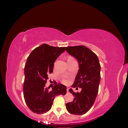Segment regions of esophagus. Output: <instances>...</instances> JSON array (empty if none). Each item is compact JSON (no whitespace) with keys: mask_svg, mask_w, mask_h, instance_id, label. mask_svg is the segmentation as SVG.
I'll list each match as a JSON object with an SVG mask.
<instances>
[{"mask_svg":"<svg viewBox=\"0 0 128 128\" xmlns=\"http://www.w3.org/2000/svg\"><path fill=\"white\" fill-rule=\"evenodd\" d=\"M69 88L68 87H67V92H69Z\"/></svg>","mask_w":128,"mask_h":128,"instance_id":"34e87169","label":"esophagus"}]
</instances>
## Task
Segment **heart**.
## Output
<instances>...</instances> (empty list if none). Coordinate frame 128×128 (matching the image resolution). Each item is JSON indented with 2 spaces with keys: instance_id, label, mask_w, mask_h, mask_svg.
Here are the masks:
<instances>
[{
  "instance_id": "obj_1",
  "label": "heart",
  "mask_w": 128,
  "mask_h": 128,
  "mask_svg": "<svg viewBox=\"0 0 128 128\" xmlns=\"http://www.w3.org/2000/svg\"><path fill=\"white\" fill-rule=\"evenodd\" d=\"M61 82L64 84H68L69 82V80L68 77L66 76H64L61 78Z\"/></svg>"
}]
</instances>
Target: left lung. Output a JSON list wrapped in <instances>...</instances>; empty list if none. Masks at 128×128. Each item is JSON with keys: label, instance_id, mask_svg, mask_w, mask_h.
<instances>
[{"label": "left lung", "instance_id": "8db88e82", "mask_svg": "<svg viewBox=\"0 0 128 128\" xmlns=\"http://www.w3.org/2000/svg\"><path fill=\"white\" fill-rule=\"evenodd\" d=\"M66 51L78 60L80 69L72 86L82 88L80 92L69 91L73 94V101L66 104L68 112L80 115L86 113L94 104L98 94L100 81V64L98 58L90 49L83 45L68 46Z\"/></svg>", "mask_w": 128, "mask_h": 128}]
</instances>
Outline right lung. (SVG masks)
<instances>
[{"instance_id":"right-lung-1","label":"right lung","mask_w":128,"mask_h":128,"mask_svg":"<svg viewBox=\"0 0 128 128\" xmlns=\"http://www.w3.org/2000/svg\"><path fill=\"white\" fill-rule=\"evenodd\" d=\"M66 47L43 44L34 48L27 58L24 67V96L27 106L36 114L45 113L51 108L55 96L66 94V86L56 84L51 91L46 88L48 75L53 72L54 62Z\"/></svg>"}]
</instances>
